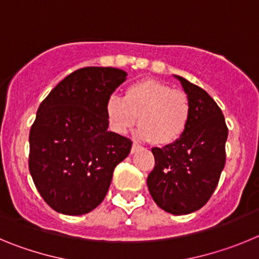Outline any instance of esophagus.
Returning <instances> with one entry per match:
<instances>
[{"instance_id": "34e87169", "label": "esophagus", "mask_w": 259, "mask_h": 259, "mask_svg": "<svg viewBox=\"0 0 259 259\" xmlns=\"http://www.w3.org/2000/svg\"><path fill=\"white\" fill-rule=\"evenodd\" d=\"M140 148H141V146L139 145V144H137V143H134V144H132V149H131V152H132V153L137 152V150L140 149Z\"/></svg>"}]
</instances>
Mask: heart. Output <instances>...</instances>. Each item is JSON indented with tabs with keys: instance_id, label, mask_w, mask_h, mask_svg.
Returning <instances> with one entry per match:
<instances>
[{
	"instance_id": "b5f03b06",
	"label": "heart",
	"mask_w": 259,
	"mask_h": 259,
	"mask_svg": "<svg viewBox=\"0 0 259 259\" xmlns=\"http://www.w3.org/2000/svg\"><path fill=\"white\" fill-rule=\"evenodd\" d=\"M192 115L189 96L161 80L145 79L131 84L124 97L110 96L106 101L109 124L116 134H125L137 123V135L155 145H170L188 128Z\"/></svg>"
}]
</instances>
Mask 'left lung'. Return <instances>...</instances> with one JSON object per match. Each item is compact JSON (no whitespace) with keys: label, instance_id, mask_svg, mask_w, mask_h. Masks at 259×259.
Segmentation results:
<instances>
[{"label":"left lung","instance_id":"obj_1","mask_svg":"<svg viewBox=\"0 0 259 259\" xmlns=\"http://www.w3.org/2000/svg\"><path fill=\"white\" fill-rule=\"evenodd\" d=\"M176 77L191 98V120L179 140L153 148L155 166L146 183L158 206L184 215L201 209L214 193L226 164L228 128L221 107L202 88Z\"/></svg>","mask_w":259,"mask_h":259}]
</instances>
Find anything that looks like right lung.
Returning a JSON list of instances; mask_svg holds the SVG:
<instances>
[{
	"label": "right lung",
	"instance_id": "add662e5",
	"mask_svg": "<svg viewBox=\"0 0 259 259\" xmlns=\"http://www.w3.org/2000/svg\"><path fill=\"white\" fill-rule=\"evenodd\" d=\"M125 76L113 67L79 68L38 106L29 131L28 167L53 210L83 215L96 209L114 168L131 152L130 139L107 131L106 101Z\"/></svg>",
	"mask_w": 259,
	"mask_h": 259
}]
</instances>
